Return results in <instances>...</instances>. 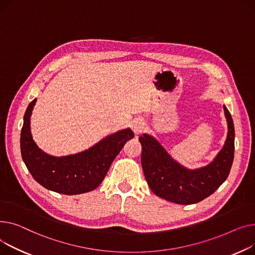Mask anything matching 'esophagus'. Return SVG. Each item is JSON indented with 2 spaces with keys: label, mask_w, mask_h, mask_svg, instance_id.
<instances>
[{
  "label": "esophagus",
  "mask_w": 255,
  "mask_h": 255,
  "mask_svg": "<svg viewBox=\"0 0 255 255\" xmlns=\"http://www.w3.org/2000/svg\"><path fill=\"white\" fill-rule=\"evenodd\" d=\"M144 126H145V125H144V123H143L142 121H134V122H132L131 128H132V130H133L134 133L138 134V133H140V132L143 131V129H144V128H145Z\"/></svg>",
  "instance_id": "esophagus-1"
}]
</instances>
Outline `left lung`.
<instances>
[{"label": "left lung", "instance_id": "1", "mask_svg": "<svg viewBox=\"0 0 255 255\" xmlns=\"http://www.w3.org/2000/svg\"><path fill=\"white\" fill-rule=\"evenodd\" d=\"M228 138L215 159L198 170H187L176 162L151 136L139 137L142 145L141 163L146 181L156 196L180 205L196 204L211 194L227 180L235 151L233 118L224 106Z\"/></svg>", "mask_w": 255, "mask_h": 255}]
</instances>
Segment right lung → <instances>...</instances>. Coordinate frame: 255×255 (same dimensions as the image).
I'll return each mask as SVG.
<instances>
[{
    "instance_id": "add662e5",
    "label": "right lung",
    "mask_w": 255,
    "mask_h": 255,
    "mask_svg": "<svg viewBox=\"0 0 255 255\" xmlns=\"http://www.w3.org/2000/svg\"><path fill=\"white\" fill-rule=\"evenodd\" d=\"M35 103L36 99L26 108L20 133L21 156L29 173L45 188L68 196L97 188L126 142L133 138L132 130H119L81 153L51 156L43 152L32 138L29 117Z\"/></svg>"
}]
</instances>
